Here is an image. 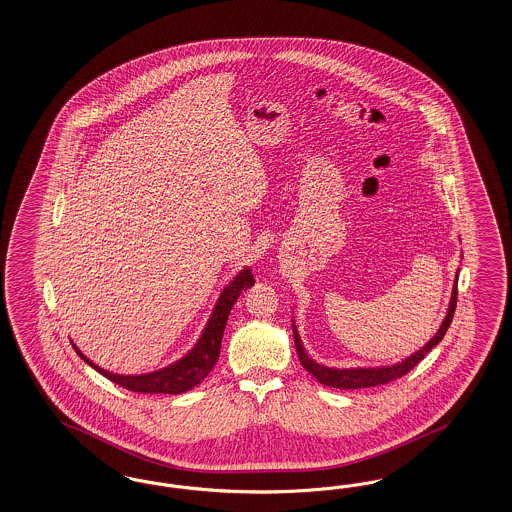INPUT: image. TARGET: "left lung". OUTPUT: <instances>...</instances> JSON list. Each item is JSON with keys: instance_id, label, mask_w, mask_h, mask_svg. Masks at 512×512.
<instances>
[{"instance_id": "obj_1", "label": "left lung", "mask_w": 512, "mask_h": 512, "mask_svg": "<svg viewBox=\"0 0 512 512\" xmlns=\"http://www.w3.org/2000/svg\"><path fill=\"white\" fill-rule=\"evenodd\" d=\"M456 300H458V276L454 281V289H452V298H450L449 313L443 321V325L439 326L437 334L432 340L428 341L420 351L415 355L405 358L403 362H398L394 366H387V368H357V370H334V368H326L317 362H313L308 353L302 347L300 336L293 326V334H295V347L298 358L304 366L306 372H310L319 383H323L326 387L340 388V390H355V388H370L377 387V385H387L390 381L402 377L407 372H411L422 358L426 357L439 341L443 340V336L447 334L452 317H454V310H456Z\"/></svg>"}]
</instances>
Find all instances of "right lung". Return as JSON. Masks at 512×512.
Wrapping results in <instances>:
<instances>
[{"mask_svg":"<svg viewBox=\"0 0 512 512\" xmlns=\"http://www.w3.org/2000/svg\"><path fill=\"white\" fill-rule=\"evenodd\" d=\"M255 283L251 270L246 268L242 270L236 278L223 289V293L217 300L214 313L208 321V325L202 332V338L191 349L187 357L178 360L169 368H163L159 372L146 373V375H116V373L107 372L99 366H95L90 358L84 357L75 347L78 357L82 358L86 364H90L93 370L103 373L112 383L127 388L131 392H140V394H182L189 388L197 387L202 379L212 372L219 358V349H221V340H223V330L227 325L229 313L242 295V291L249 289Z\"/></svg>","mask_w":512,"mask_h":512,"instance_id":"right-lung-1","label":"right lung"}]
</instances>
